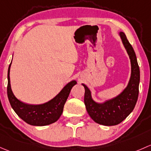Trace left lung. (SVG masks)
<instances>
[{"label":"left lung","mask_w":151,"mask_h":151,"mask_svg":"<svg viewBox=\"0 0 151 151\" xmlns=\"http://www.w3.org/2000/svg\"><path fill=\"white\" fill-rule=\"evenodd\" d=\"M123 44L131 62V76L128 85L121 94L103 103H97L91 97L89 88H85L84 104L90 117L96 123L104 126H114L122 122L132 112L139 94V68L132 46L123 32H120Z\"/></svg>","instance_id":"obj_1"}]
</instances>
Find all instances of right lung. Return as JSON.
Returning a JSON list of instances; mask_svg holds the SVG:
<instances>
[{"instance_id": "add662e5", "label": "right lung", "mask_w": 151, "mask_h": 151, "mask_svg": "<svg viewBox=\"0 0 151 151\" xmlns=\"http://www.w3.org/2000/svg\"><path fill=\"white\" fill-rule=\"evenodd\" d=\"M8 70L7 94L11 106L15 113L24 122L32 126H46L56 122L61 116L63 108L72 87L77 83L75 80L69 82L60 93L46 103L41 105H29L17 98L12 92L10 83V68Z\"/></svg>"}]
</instances>
